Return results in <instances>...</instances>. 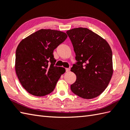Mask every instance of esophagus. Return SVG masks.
I'll return each instance as SVG.
<instances>
[{
    "label": "esophagus",
    "instance_id": "esophagus-1",
    "mask_svg": "<svg viewBox=\"0 0 130 130\" xmlns=\"http://www.w3.org/2000/svg\"><path fill=\"white\" fill-rule=\"evenodd\" d=\"M65 69H66V72H68L70 71V68H66Z\"/></svg>",
    "mask_w": 130,
    "mask_h": 130
}]
</instances>
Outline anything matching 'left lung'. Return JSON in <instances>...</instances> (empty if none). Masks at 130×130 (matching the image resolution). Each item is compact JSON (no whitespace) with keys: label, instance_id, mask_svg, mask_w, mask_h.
<instances>
[{"label":"left lung","instance_id":"8db88e82","mask_svg":"<svg viewBox=\"0 0 130 130\" xmlns=\"http://www.w3.org/2000/svg\"><path fill=\"white\" fill-rule=\"evenodd\" d=\"M67 34L77 61L71 68L77 77L71 90L82 98H95L107 88L112 75L111 49L104 39L88 28H74Z\"/></svg>","mask_w":130,"mask_h":130}]
</instances>
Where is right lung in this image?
Returning <instances> with one entry per match:
<instances>
[{"label":"right lung","instance_id":"right-lung-1","mask_svg":"<svg viewBox=\"0 0 130 130\" xmlns=\"http://www.w3.org/2000/svg\"><path fill=\"white\" fill-rule=\"evenodd\" d=\"M67 37L65 33L59 30L41 29L18 45L16 73L22 86L30 94L42 96L55 89L65 69L55 66L53 51Z\"/></svg>","mask_w":130,"mask_h":130}]
</instances>
